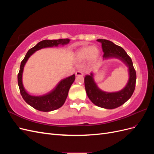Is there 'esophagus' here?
<instances>
[{"label":"esophagus","instance_id":"obj_1","mask_svg":"<svg viewBox=\"0 0 154 154\" xmlns=\"http://www.w3.org/2000/svg\"><path fill=\"white\" fill-rule=\"evenodd\" d=\"M75 74H76V76H83V73L81 71H77L76 72Z\"/></svg>","mask_w":154,"mask_h":154}]
</instances>
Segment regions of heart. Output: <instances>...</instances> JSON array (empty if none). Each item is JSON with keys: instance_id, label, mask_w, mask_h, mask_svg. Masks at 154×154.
Segmentation results:
<instances>
[{"instance_id": "heart-1", "label": "heart", "mask_w": 154, "mask_h": 154, "mask_svg": "<svg viewBox=\"0 0 154 154\" xmlns=\"http://www.w3.org/2000/svg\"><path fill=\"white\" fill-rule=\"evenodd\" d=\"M100 51L97 48L93 46H88L82 48L76 54V58L80 61H83L87 58L89 59L91 62H94L98 57Z\"/></svg>"}]
</instances>
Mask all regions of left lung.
I'll use <instances>...</instances> for the list:
<instances>
[{
    "label": "left lung",
    "mask_w": 154,
    "mask_h": 154,
    "mask_svg": "<svg viewBox=\"0 0 154 154\" xmlns=\"http://www.w3.org/2000/svg\"><path fill=\"white\" fill-rule=\"evenodd\" d=\"M101 44L103 58H117L123 61L128 67L129 80L125 87L119 92H106L97 87L93 78V74L86 75L84 78L85 87L88 98L97 106L107 109H113L124 104L132 96L136 87V72L133 66L132 59L125 51L112 42L105 39H97Z\"/></svg>",
    "instance_id": "1"
}]
</instances>
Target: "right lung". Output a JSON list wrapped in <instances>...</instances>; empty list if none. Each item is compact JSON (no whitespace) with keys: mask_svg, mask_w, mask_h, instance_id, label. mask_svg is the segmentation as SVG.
Returning <instances> with one entry per match:
<instances>
[{"mask_svg":"<svg viewBox=\"0 0 154 154\" xmlns=\"http://www.w3.org/2000/svg\"><path fill=\"white\" fill-rule=\"evenodd\" d=\"M70 40H44L40 42L33 48L27 51L24 58L21 62L19 72L18 74V85L19 87L20 94L23 99L27 104L34 109L43 112H49L60 108L65 103L68 95L69 88L75 80V75L67 77L60 81L58 84L47 94L42 96H31L27 94L22 84V73L24 67L27 60L35 51L45 48L58 46V45H65L69 42Z\"/></svg>","mask_w":154,"mask_h":154,"instance_id":"add662e5","label":"right lung"}]
</instances>
